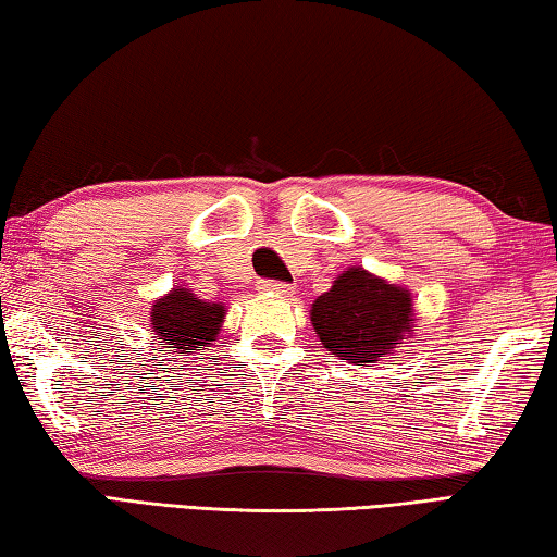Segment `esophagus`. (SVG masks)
Returning <instances> with one entry per match:
<instances>
[{
    "label": "esophagus",
    "instance_id": "34e87169",
    "mask_svg": "<svg viewBox=\"0 0 557 557\" xmlns=\"http://www.w3.org/2000/svg\"><path fill=\"white\" fill-rule=\"evenodd\" d=\"M258 289L262 292V295H277V297L295 295V289H292L289 285H282V282H272V280L258 282Z\"/></svg>",
    "mask_w": 557,
    "mask_h": 557
}]
</instances>
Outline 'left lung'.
Listing matches in <instances>:
<instances>
[{
    "mask_svg": "<svg viewBox=\"0 0 557 557\" xmlns=\"http://www.w3.org/2000/svg\"><path fill=\"white\" fill-rule=\"evenodd\" d=\"M309 319L326 351L354 366L375 363L414 334L412 292L354 265L314 299Z\"/></svg>",
    "mask_w": 557,
    "mask_h": 557,
    "instance_id": "left-lung-1",
    "label": "left lung"
}]
</instances>
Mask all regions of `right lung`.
<instances>
[{"label": "right lung", "mask_w": 557, "mask_h": 557, "mask_svg": "<svg viewBox=\"0 0 557 557\" xmlns=\"http://www.w3.org/2000/svg\"><path fill=\"white\" fill-rule=\"evenodd\" d=\"M154 338L164 348L182 356H191L211 346L225 322L221 301H206L186 287L169 289V295L154 299L149 312Z\"/></svg>", "instance_id": "add662e5"}]
</instances>
